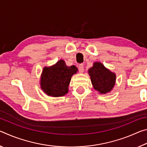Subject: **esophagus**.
Wrapping results in <instances>:
<instances>
[{"instance_id":"esophagus-1","label":"esophagus","mask_w":147,"mask_h":147,"mask_svg":"<svg viewBox=\"0 0 147 147\" xmlns=\"http://www.w3.org/2000/svg\"><path fill=\"white\" fill-rule=\"evenodd\" d=\"M78 71L80 73H83L84 71V67L83 64H80L78 65Z\"/></svg>"}]
</instances>
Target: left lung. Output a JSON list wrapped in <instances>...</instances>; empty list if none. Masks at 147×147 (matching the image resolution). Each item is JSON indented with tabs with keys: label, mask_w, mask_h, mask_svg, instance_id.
Wrapping results in <instances>:
<instances>
[{
	"label": "left lung",
	"mask_w": 147,
	"mask_h": 147,
	"mask_svg": "<svg viewBox=\"0 0 147 147\" xmlns=\"http://www.w3.org/2000/svg\"><path fill=\"white\" fill-rule=\"evenodd\" d=\"M88 72L94 89L102 94L108 93L112 89L115 82V74L106 69L103 64L95 62Z\"/></svg>",
	"instance_id": "obj_1"
}]
</instances>
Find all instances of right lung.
Listing matches in <instances>:
<instances>
[{"label":"right lung","mask_w":147,"mask_h":147,"mask_svg":"<svg viewBox=\"0 0 147 147\" xmlns=\"http://www.w3.org/2000/svg\"><path fill=\"white\" fill-rule=\"evenodd\" d=\"M77 71L75 66H67L62 59L53 66L45 67L41 78V89L49 96L57 97L65 95L68 92L71 76Z\"/></svg>","instance_id":"right-lung-1"}]
</instances>
